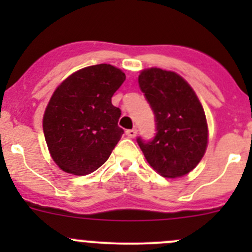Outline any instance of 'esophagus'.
<instances>
[{
	"label": "esophagus",
	"mask_w": 252,
	"mask_h": 252,
	"mask_svg": "<svg viewBox=\"0 0 252 252\" xmlns=\"http://www.w3.org/2000/svg\"><path fill=\"white\" fill-rule=\"evenodd\" d=\"M126 134L129 138H135L136 134H138V130H136V129H128V130L126 131Z\"/></svg>",
	"instance_id": "1"
}]
</instances>
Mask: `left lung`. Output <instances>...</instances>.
I'll list each match as a JSON object with an SVG mask.
<instances>
[{
	"label": "left lung",
	"instance_id": "1",
	"mask_svg": "<svg viewBox=\"0 0 252 252\" xmlns=\"http://www.w3.org/2000/svg\"><path fill=\"white\" fill-rule=\"evenodd\" d=\"M139 86L156 122L152 140L136 139L145 158L162 177L188 174L207 147V122L196 94L177 73L159 68L142 70Z\"/></svg>",
	"mask_w": 252,
	"mask_h": 252
}]
</instances>
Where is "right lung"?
<instances>
[{
  "mask_svg": "<svg viewBox=\"0 0 252 252\" xmlns=\"http://www.w3.org/2000/svg\"><path fill=\"white\" fill-rule=\"evenodd\" d=\"M126 74L111 64H96L73 73L53 93L44 114L45 140L62 171L86 175L100 168L124 130L121 110L112 96Z\"/></svg>",
  "mask_w": 252,
  "mask_h": 252,
  "instance_id": "right-lung-1",
  "label": "right lung"
}]
</instances>
